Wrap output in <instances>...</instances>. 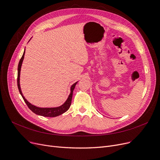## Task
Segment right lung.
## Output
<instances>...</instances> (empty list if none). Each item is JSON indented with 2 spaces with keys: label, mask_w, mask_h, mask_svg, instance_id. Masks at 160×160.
I'll use <instances>...</instances> for the list:
<instances>
[{
  "label": "right lung",
  "mask_w": 160,
  "mask_h": 160,
  "mask_svg": "<svg viewBox=\"0 0 160 160\" xmlns=\"http://www.w3.org/2000/svg\"><path fill=\"white\" fill-rule=\"evenodd\" d=\"M24 53H25V50L23 53V55L22 56L21 59H20L19 62H18V73H17V87L18 88V90H19V92L21 93V95L22 96L24 101H25L26 104L27 105V106L28 107L33 113L39 115V116H42L44 117H56L62 114H63L64 112H65L66 111H67L70 105H71V102H72V95H73V91L75 88V87H76V84L78 82H76V83H74L73 85L71 87V92L70 93V95L68 96V98L67 99V100L66 101V102L64 103V104L59 107H56V108H39V107H37L33 105H32L31 103H30L28 102L25 98L23 96L22 93L21 92V87H20V73H21V65L24 58Z\"/></svg>",
  "instance_id": "right-lung-1"
}]
</instances>
